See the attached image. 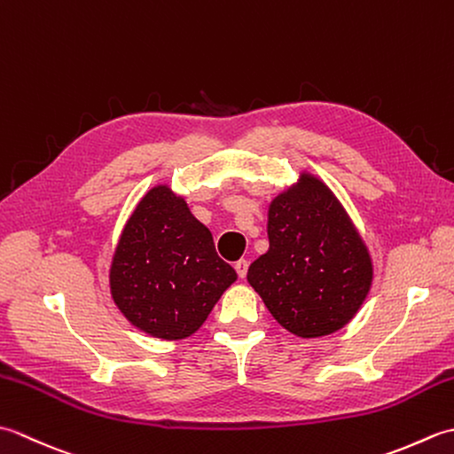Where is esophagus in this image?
Wrapping results in <instances>:
<instances>
[{
    "instance_id": "obj_1",
    "label": "esophagus",
    "mask_w": 454,
    "mask_h": 454,
    "mask_svg": "<svg viewBox=\"0 0 454 454\" xmlns=\"http://www.w3.org/2000/svg\"><path fill=\"white\" fill-rule=\"evenodd\" d=\"M247 267H249V262H247V259H239V262H236V263H234V269H236V273H238V277H239V278H246V275H247Z\"/></svg>"
}]
</instances>
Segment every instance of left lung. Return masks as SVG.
Wrapping results in <instances>:
<instances>
[{"label": "left lung", "mask_w": 454, "mask_h": 454, "mask_svg": "<svg viewBox=\"0 0 454 454\" xmlns=\"http://www.w3.org/2000/svg\"><path fill=\"white\" fill-rule=\"evenodd\" d=\"M267 236L247 281L275 320L306 340L349 324L371 291L372 262L330 187L301 173L269 205Z\"/></svg>", "instance_id": "left-lung-1"}]
</instances>
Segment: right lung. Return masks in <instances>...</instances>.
<instances>
[{"mask_svg": "<svg viewBox=\"0 0 454 454\" xmlns=\"http://www.w3.org/2000/svg\"><path fill=\"white\" fill-rule=\"evenodd\" d=\"M238 278L218 257L210 230L168 185L150 189L122 228L109 271L127 320L158 340H185Z\"/></svg>", "mask_w": 454, "mask_h": 454, "instance_id": "add662e5", "label": "right lung"}]
</instances>
